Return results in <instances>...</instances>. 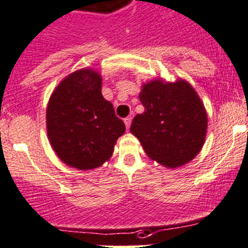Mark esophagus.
Returning <instances> with one entry per match:
<instances>
[{
  "instance_id": "esophagus-1",
  "label": "esophagus",
  "mask_w": 248,
  "mask_h": 248,
  "mask_svg": "<svg viewBox=\"0 0 248 248\" xmlns=\"http://www.w3.org/2000/svg\"><path fill=\"white\" fill-rule=\"evenodd\" d=\"M124 121V124H126V128L128 129L129 126H131V122H132V117H126Z\"/></svg>"
}]
</instances>
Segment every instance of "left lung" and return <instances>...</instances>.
Listing matches in <instances>:
<instances>
[{"label":"left lung","mask_w":248,"mask_h":248,"mask_svg":"<svg viewBox=\"0 0 248 248\" xmlns=\"http://www.w3.org/2000/svg\"><path fill=\"white\" fill-rule=\"evenodd\" d=\"M140 101L144 112L133 119L129 131L152 160L173 169L199 155L206 137L207 113L188 81L151 80L142 85Z\"/></svg>","instance_id":"obj_1"}]
</instances>
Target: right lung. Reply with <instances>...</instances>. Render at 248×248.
<instances>
[{
  "label": "right lung",
  "instance_id": "obj_1",
  "mask_svg": "<svg viewBox=\"0 0 248 248\" xmlns=\"http://www.w3.org/2000/svg\"><path fill=\"white\" fill-rule=\"evenodd\" d=\"M102 78L91 68L64 78L46 106V133L55 155L79 170L99 168L111 158L126 126L101 93Z\"/></svg>",
  "mask_w": 248,
  "mask_h": 248
}]
</instances>
